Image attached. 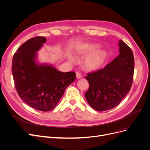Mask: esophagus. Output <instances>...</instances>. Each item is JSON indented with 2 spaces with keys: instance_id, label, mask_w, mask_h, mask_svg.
Instances as JSON below:
<instances>
[{
  "instance_id": "1",
  "label": "esophagus",
  "mask_w": 150,
  "mask_h": 150,
  "mask_svg": "<svg viewBox=\"0 0 150 150\" xmlns=\"http://www.w3.org/2000/svg\"><path fill=\"white\" fill-rule=\"evenodd\" d=\"M76 78H78V79H80V78H81V75L79 72L76 73Z\"/></svg>"
}]
</instances>
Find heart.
Wrapping results in <instances>:
<instances>
[{"mask_svg": "<svg viewBox=\"0 0 150 150\" xmlns=\"http://www.w3.org/2000/svg\"><path fill=\"white\" fill-rule=\"evenodd\" d=\"M99 47L96 44H84L78 47L76 52L78 54H87L81 62L83 67L87 70L93 71L100 69L105 62L107 57V52L103 49L96 50ZM69 59L70 62H74L76 58L72 54H70Z\"/></svg>", "mask_w": 150, "mask_h": 150, "instance_id": "heart-1", "label": "heart"}]
</instances>
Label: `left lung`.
<instances>
[{"mask_svg":"<svg viewBox=\"0 0 150 150\" xmlns=\"http://www.w3.org/2000/svg\"><path fill=\"white\" fill-rule=\"evenodd\" d=\"M119 54L104 69L88 73L89 88L85 97L98 111L111 109L119 105L131 89L134 58L130 47L119 41Z\"/></svg>","mask_w":150,"mask_h":150,"instance_id":"obj_1","label":"left lung"}]
</instances>
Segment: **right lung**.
<instances>
[{
  "instance_id": "add662e5",
  "label": "right lung",
  "mask_w": 150,
  "mask_h": 150,
  "mask_svg": "<svg viewBox=\"0 0 150 150\" xmlns=\"http://www.w3.org/2000/svg\"><path fill=\"white\" fill-rule=\"evenodd\" d=\"M46 41L36 36L23 43L14 54L11 68L19 96L31 108L44 112L55 108L76 78L74 72H62L51 64L37 62V52Z\"/></svg>"
}]
</instances>
